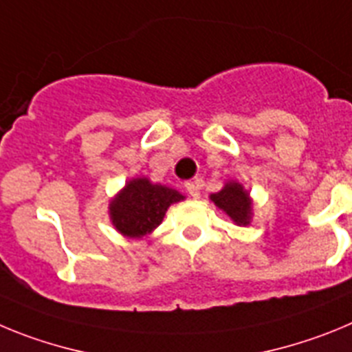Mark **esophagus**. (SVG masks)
Instances as JSON below:
<instances>
[{
  "instance_id": "1",
  "label": "esophagus",
  "mask_w": 352,
  "mask_h": 352,
  "mask_svg": "<svg viewBox=\"0 0 352 352\" xmlns=\"http://www.w3.org/2000/svg\"><path fill=\"white\" fill-rule=\"evenodd\" d=\"M186 191L189 192L191 198H199V195H201L199 192V186L196 182H186Z\"/></svg>"
}]
</instances>
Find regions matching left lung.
<instances>
[{"mask_svg":"<svg viewBox=\"0 0 352 352\" xmlns=\"http://www.w3.org/2000/svg\"><path fill=\"white\" fill-rule=\"evenodd\" d=\"M210 201L230 215L236 226H249L254 215V201L251 192L239 180H228L219 192L210 195Z\"/></svg>","mask_w":352,"mask_h":352,"instance_id":"left-lung-1","label":"left lung"}]
</instances>
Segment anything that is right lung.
Instances as JSON below:
<instances>
[{
  "label": "right lung",
  "mask_w": 352,
  "mask_h": 352,
  "mask_svg": "<svg viewBox=\"0 0 352 352\" xmlns=\"http://www.w3.org/2000/svg\"><path fill=\"white\" fill-rule=\"evenodd\" d=\"M182 199L186 196L177 189L153 182L147 177H135L110 199V221L126 239H144L163 223L170 205Z\"/></svg>",
  "instance_id": "obj_1"
}]
</instances>
